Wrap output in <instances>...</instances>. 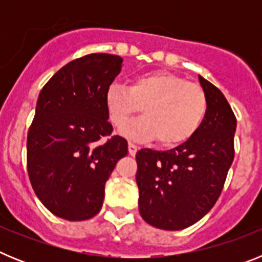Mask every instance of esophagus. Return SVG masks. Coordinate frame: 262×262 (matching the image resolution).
<instances>
[{"instance_id": "1", "label": "esophagus", "mask_w": 262, "mask_h": 262, "mask_svg": "<svg viewBox=\"0 0 262 262\" xmlns=\"http://www.w3.org/2000/svg\"><path fill=\"white\" fill-rule=\"evenodd\" d=\"M136 152H138V145H135L134 143H128V154L131 156H135Z\"/></svg>"}]
</instances>
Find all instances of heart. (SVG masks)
Returning a JSON list of instances; mask_svg holds the SVG:
<instances>
[{
    "label": "heart",
    "mask_w": 262,
    "mask_h": 262,
    "mask_svg": "<svg viewBox=\"0 0 262 262\" xmlns=\"http://www.w3.org/2000/svg\"><path fill=\"white\" fill-rule=\"evenodd\" d=\"M142 106L144 117L122 129L131 139H155L163 147L182 144L198 131L207 111L200 85L169 72H149L134 77L129 86L111 84L105 107L113 126L123 127Z\"/></svg>",
    "instance_id": "heart-1"
}]
</instances>
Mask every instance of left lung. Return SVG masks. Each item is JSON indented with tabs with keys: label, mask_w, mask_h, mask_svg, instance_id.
Listing matches in <instances>:
<instances>
[{
	"label": "left lung",
	"mask_w": 262,
	"mask_h": 262,
	"mask_svg": "<svg viewBox=\"0 0 262 262\" xmlns=\"http://www.w3.org/2000/svg\"><path fill=\"white\" fill-rule=\"evenodd\" d=\"M198 78L207 98L198 131L169 151L136 154L139 212L160 230H184L202 219L221 195L235 156L232 108L221 90Z\"/></svg>",
	"instance_id": "left-lung-1"
}]
</instances>
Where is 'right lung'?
<instances>
[{
  "label": "right lung",
  "instance_id": "1",
  "mask_svg": "<svg viewBox=\"0 0 262 262\" xmlns=\"http://www.w3.org/2000/svg\"><path fill=\"white\" fill-rule=\"evenodd\" d=\"M122 62L110 53L73 60L38 97L27 135L30 182L39 201L67 221H86L101 211L106 181L128 152L126 139L110 136L105 107V92Z\"/></svg>",
  "mask_w": 262,
  "mask_h": 262
}]
</instances>
